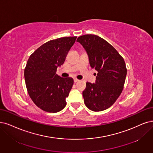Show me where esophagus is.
Wrapping results in <instances>:
<instances>
[{
    "label": "esophagus",
    "mask_w": 153,
    "mask_h": 153,
    "mask_svg": "<svg viewBox=\"0 0 153 153\" xmlns=\"http://www.w3.org/2000/svg\"><path fill=\"white\" fill-rule=\"evenodd\" d=\"M79 81V80L77 79H76V78L74 79V82H78Z\"/></svg>",
    "instance_id": "obj_1"
}]
</instances>
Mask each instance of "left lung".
Returning a JSON list of instances; mask_svg holds the SVG:
<instances>
[{
    "label": "left lung",
    "mask_w": 153,
    "mask_h": 153,
    "mask_svg": "<svg viewBox=\"0 0 153 153\" xmlns=\"http://www.w3.org/2000/svg\"><path fill=\"white\" fill-rule=\"evenodd\" d=\"M77 42L85 49L90 66L98 71L95 83L88 82L82 92L84 103L92 111L105 110L122 91L127 75L125 61L112 45L97 35H82Z\"/></svg>",
    "instance_id": "1"
}]
</instances>
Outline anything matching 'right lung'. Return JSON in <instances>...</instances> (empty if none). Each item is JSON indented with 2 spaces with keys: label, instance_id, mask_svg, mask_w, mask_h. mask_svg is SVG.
<instances>
[{
  "label": "right lung",
  "instance_id": "right-lung-1",
  "mask_svg": "<svg viewBox=\"0 0 153 153\" xmlns=\"http://www.w3.org/2000/svg\"><path fill=\"white\" fill-rule=\"evenodd\" d=\"M77 36L52 39L42 45L30 56L25 69L27 93L43 111L56 113L66 106L65 99L74 84L71 77H61L56 69L64 63Z\"/></svg>",
  "mask_w": 153,
  "mask_h": 153
}]
</instances>
